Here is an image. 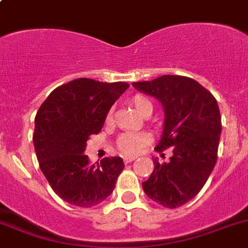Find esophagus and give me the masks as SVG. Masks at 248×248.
<instances>
[{
  "label": "esophagus",
  "mask_w": 248,
  "mask_h": 248,
  "mask_svg": "<svg viewBox=\"0 0 248 248\" xmlns=\"http://www.w3.org/2000/svg\"><path fill=\"white\" fill-rule=\"evenodd\" d=\"M136 158L137 157H124V163H131V162H133Z\"/></svg>",
  "instance_id": "esophagus-1"
}]
</instances>
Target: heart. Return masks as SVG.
Returning <instances> with one entry per match:
<instances>
[{
	"label": "heart",
	"mask_w": 248,
	"mask_h": 248,
	"mask_svg": "<svg viewBox=\"0 0 248 248\" xmlns=\"http://www.w3.org/2000/svg\"><path fill=\"white\" fill-rule=\"evenodd\" d=\"M131 103L133 104L137 111L142 116L147 115L149 112H152L151 101L145 96L137 94L132 98ZM107 121H111V111L107 116ZM150 141H151V136L149 133H145V132H138V133L127 132V133H124L120 137L119 141H117V146L124 155H136Z\"/></svg>",
	"instance_id": "heart-1"
}]
</instances>
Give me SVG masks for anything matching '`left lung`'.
I'll use <instances>...</instances> for the list:
<instances>
[{
    "label": "left lung",
    "instance_id": "1",
    "mask_svg": "<svg viewBox=\"0 0 248 248\" xmlns=\"http://www.w3.org/2000/svg\"><path fill=\"white\" fill-rule=\"evenodd\" d=\"M132 85L163 107V133L155 150L172 147L168 163L154 159V171L142 188L157 204L175 209L199 193L216 164L222 131L218 104L205 87L187 77L162 76Z\"/></svg>",
    "mask_w": 248,
    "mask_h": 248
}]
</instances>
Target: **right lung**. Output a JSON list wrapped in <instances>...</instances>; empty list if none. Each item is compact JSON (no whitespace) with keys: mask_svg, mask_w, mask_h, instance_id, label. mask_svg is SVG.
I'll return each mask as SVG.
<instances>
[{"mask_svg":"<svg viewBox=\"0 0 248 248\" xmlns=\"http://www.w3.org/2000/svg\"><path fill=\"white\" fill-rule=\"evenodd\" d=\"M129 87L80 78L55 89L34 119L33 145L41 170L55 193L79 207H92L112 193L124 168L121 157L90 164L84 154L91 134L103 127L110 108Z\"/></svg>","mask_w":248,"mask_h":248,"instance_id":"right-lung-1","label":"right lung"}]
</instances>
